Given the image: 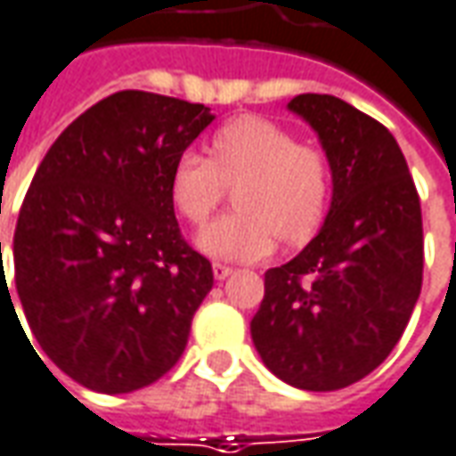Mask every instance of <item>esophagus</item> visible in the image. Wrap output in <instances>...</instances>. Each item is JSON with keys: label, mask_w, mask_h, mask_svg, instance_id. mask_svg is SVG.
Instances as JSON below:
<instances>
[{"label": "esophagus", "mask_w": 456, "mask_h": 456, "mask_svg": "<svg viewBox=\"0 0 456 456\" xmlns=\"http://www.w3.org/2000/svg\"><path fill=\"white\" fill-rule=\"evenodd\" d=\"M212 272H215V280H227L229 274H232V272H234V267H229V265H222V262H215V265H212Z\"/></svg>", "instance_id": "esophagus-1"}]
</instances>
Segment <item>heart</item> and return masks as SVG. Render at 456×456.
<instances>
[{
    "label": "heart",
    "instance_id": "obj_1",
    "mask_svg": "<svg viewBox=\"0 0 456 456\" xmlns=\"http://www.w3.org/2000/svg\"><path fill=\"white\" fill-rule=\"evenodd\" d=\"M209 157L182 151L172 169V200L191 224H204L234 191L237 212L204 227L197 244L222 259L267 256L277 234L302 244L322 224L332 194V164L322 147L297 142L265 117H237L209 139Z\"/></svg>",
    "mask_w": 456,
    "mask_h": 456
}]
</instances>
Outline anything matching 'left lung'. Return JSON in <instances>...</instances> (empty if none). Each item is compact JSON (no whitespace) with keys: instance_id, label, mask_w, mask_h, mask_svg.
<instances>
[{"instance_id":"obj_1","label":"left lung","mask_w":456,"mask_h":456,"mask_svg":"<svg viewBox=\"0 0 456 456\" xmlns=\"http://www.w3.org/2000/svg\"><path fill=\"white\" fill-rule=\"evenodd\" d=\"M289 110L330 157L332 207L317 237L265 274L252 339L280 379L334 392L377 370L404 334L422 289V207L384 124L332 94H299Z\"/></svg>"}]
</instances>
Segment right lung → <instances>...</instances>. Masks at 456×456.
I'll return each mask as SVG.
<instances>
[{
	"instance_id": "1",
	"label": "right lung",
	"mask_w": 456,
	"mask_h": 456,
	"mask_svg": "<svg viewBox=\"0 0 456 456\" xmlns=\"http://www.w3.org/2000/svg\"><path fill=\"white\" fill-rule=\"evenodd\" d=\"M212 119L204 104L124 89L59 134L27 189L21 309L52 364L86 389L150 387L187 346L215 272L179 232L172 169Z\"/></svg>"
}]
</instances>
